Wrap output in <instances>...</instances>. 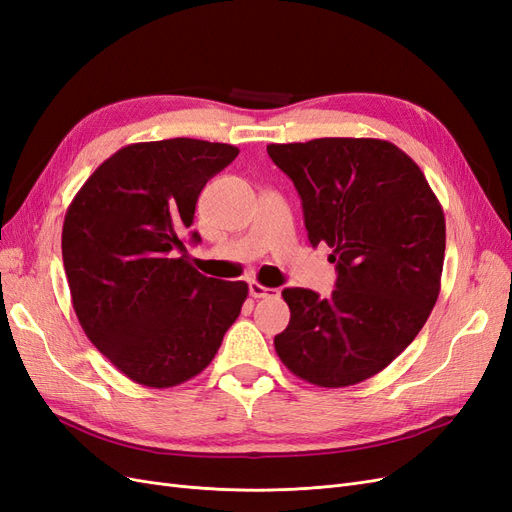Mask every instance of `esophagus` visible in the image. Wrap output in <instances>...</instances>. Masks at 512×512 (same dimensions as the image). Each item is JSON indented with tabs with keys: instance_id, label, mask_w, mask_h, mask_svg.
Wrapping results in <instances>:
<instances>
[{
	"instance_id": "1",
	"label": "esophagus",
	"mask_w": 512,
	"mask_h": 512,
	"mask_svg": "<svg viewBox=\"0 0 512 512\" xmlns=\"http://www.w3.org/2000/svg\"><path fill=\"white\" fill-rule=\"evenodd\" d=\"M250 294L254 299H269V297H277L280 290H273V288H265L258 282H250Z\"/></svg>"
}]
</instances>
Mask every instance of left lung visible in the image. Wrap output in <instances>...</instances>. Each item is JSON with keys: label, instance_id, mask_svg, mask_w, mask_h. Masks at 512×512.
<instances>
[{"label": "left lung", "instance_id": "8db88e82", "mask_svg": "<svg viewBox=\"0 0 512 512\" xmlns=\"http://www.w3.org/2000/svg\"><path fill=\"white\" fill-rule=\"evenodd\" d=\"M303 203L307 237L327 243L329 299L284 288L290 322L273 344L301 380L342 389L376 376L423 329L440 294L446 224L423 170L380 138L267 145Z\"/></svg>", "mask_w": 512, "mask_h": 512}]
</instances>
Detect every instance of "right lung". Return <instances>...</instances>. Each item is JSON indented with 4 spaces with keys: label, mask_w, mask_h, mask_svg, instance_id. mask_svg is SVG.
I'll return each mask as SVG.
<instances>
[{
    "label": "right lung",
    "mask_w": 512,
    "mask_h": 512,
    "mask_svg": "<svg viewBox=\"0 0 512 512\" xmlns=\"http://www.w3.org/2000/svg\"><path fill=\"white\" fill-rule=\"evenodd\" d=\"M237 153L198 138L126 145L66 211L61 254L76 318L136 384L170 389L198 376L241 314L247 284L198 273L183 243L198 194Z\"/></svg>",
    "instance_id": "add662e5"
}]
</instances>
